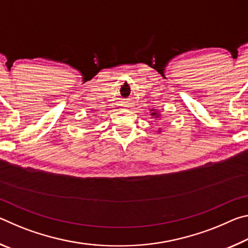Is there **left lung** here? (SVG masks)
I'll use <instances>...</instances> for the list:
<instances>
[{
  "label": "left lung",
  "mask_w": 248,
  "mask_h": 248,
  "mask_svg": "<svg viewBox=\"0 0 248 248\" xmlns=\"http://www.w3.org/2000/svg\"><path fill=\"white\" fill-rule=\"evenodd\" d=\"M150 116H152V118H154L155 120L156 121H158V120H161V112H159V110H157V109H154V108H151L150 109ZM157 133H162V130H161V128H158V131H157Z\"/></svg>",
  "instance_id": "left-lung-1"
}]
</instances>
